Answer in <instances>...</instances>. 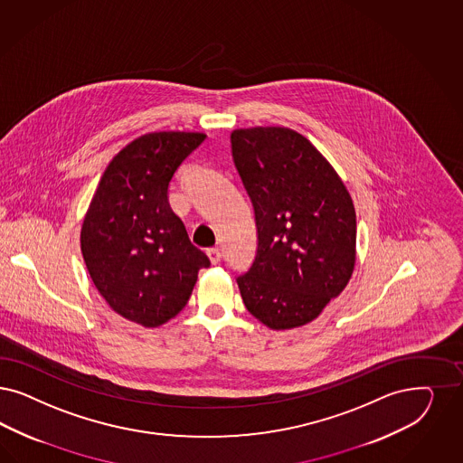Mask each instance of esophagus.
<instances>
[{
  "mask_svg": "<svg viewBox=\"0 0 463 463\" xmlns=\"http://www.w3.org/2000/svg\"><path fill=\"white\" fill-rule=\"evenodd\" d=\"M207 255L213 265L221 263V260H222V253H221L219 248H210V250H207Z\"/></svg>",
  "mask_w": 463,
  "mask_h": 463,
  "instance_id": "obj_1",
  "label": "esophagus"
}]
</instances>
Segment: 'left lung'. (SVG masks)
<instances>
[{
	"mask_svg": "<svg viewBox=\"0 0 463 463\" xmlns=\"http://www.w3.org/2000/svg\"><path fill=\"white\" fill-rule=\"evenodd\" d=\"M231 146L258 234L253 265L236 279L241 298L271 330L303 326L351 279V194L328 160L294 129H234Z\"/></svg>",
	"mask_w": 463,
	"mask_h": 463,
	"instance_id": "8db88e82",
	"label": "left lung"
}]
</instances>
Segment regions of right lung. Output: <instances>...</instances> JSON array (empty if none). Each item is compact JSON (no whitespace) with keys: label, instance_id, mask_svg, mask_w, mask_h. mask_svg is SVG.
Wrapping results in <instances>:
<instances>
[{"label":"right lung","instance_id":"right-lung-1","mask_svg":"<svg viewBox=\"0 0 463 463\" xmlns=\"http://www.w3.org/2000/svg\"><path fill=\"white\" fill-rule=\"evenodd\" d=\"M207 135L146 133L106 167L81 225V255L112 309L159 326L186 306L208 256L169 205V183Z\"/></svg>","mask_w":463,"mask_h":463}]
</instances>
